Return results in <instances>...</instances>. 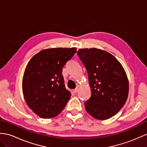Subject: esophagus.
<instances>
[{
	"mask_svg": "<svg viewBox=\"0 0 147 147\" xmlns=\"http://www.w3.org/2000/svg\"><path fill=\"white\" fill-rule=\"evenodd\" d=\"M78 91V88H75L74 90V93H77Z\"/></svg>",
	"mask_w": 147,
	"mask_h": 147,
	"instance_id": "34e87169",
	"label": "esophagus"
}]
</instances>
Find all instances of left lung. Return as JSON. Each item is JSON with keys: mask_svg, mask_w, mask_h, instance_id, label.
<instances>
[{"mask_svg": "<svg viewBox=\"0 0 147 147\" xmlns=\"http://www.w3.org/2000/svg\"><path fill=\"white\" fill-rule=\"evenodd\" d=\"M88 72L90 98L85 102L87 112L98 120L114 116L128 95L126 73L115 57L100 49H84L77 52Z\"/></svg>", "mask_w": 147, "mask_h": 147, "instance_id": "8db88e82", "label": "left lung"}]
</instances>
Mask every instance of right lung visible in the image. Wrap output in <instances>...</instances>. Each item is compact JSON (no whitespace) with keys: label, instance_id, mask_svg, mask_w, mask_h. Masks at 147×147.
<instances>
[{"label":"right lung","instance_id":"obj_1","mask_svg":"<svg viewBox=\"0 0 147 147\" xmlns=\"http://www.w3.org/2000/svg\"><path fill=\"white\" fill-rule=\"evenodd\" d=\"M76 48L43 50L28 62L22 79L28 106L43 119L56 117L65 107L71 94L64 85L62 68L72 58Z\"/></svg>","mask_w":147,"mask_h":147}]
</instances>
